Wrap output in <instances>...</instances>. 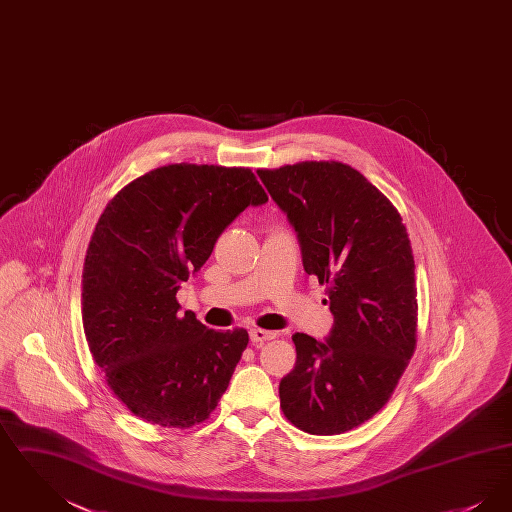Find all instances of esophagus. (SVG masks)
I'll return each mask as SVG.
<instances>
[{
  "instance_id": "obj_1",
  "label": "esophagus",
  "mask_w": 512,
  "mask_h": 512,
  "mask_svg": "<svg viewBox=\"0 0 512 512\" xmlns=\"http://www.w3.org/2000/svg\"><path fill=\"white\" fill-rule=\"evenodd\" d=\"M249 338L253 341V345H259V343H263V341L274 340L276 334H274V332H268V330H263V328H251V330H249Z\"/></svg>"
}]
</instances>
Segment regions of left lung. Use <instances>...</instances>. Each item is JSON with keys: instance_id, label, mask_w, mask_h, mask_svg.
<instances>
[{"instance_id": "obj_1", "label": "left lung", "mask_w": 512, "mask_h": 512, "mask_svg": "<svg viewBox=\"0 0 512 512\" xmlns=\"http://www.w3.org/2000/svg\"><path fill=\"white\" fill-rule=\"evenodd\" d=\"M257 172L288 213L305 272L326 286L334 315L328 340L293 336L297 361L280 382V409L307 434H343L390 401L413 357L418 303L407 226L386 195L340 161Z\"/></svg>"}]
</instances>
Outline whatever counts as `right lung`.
I'll list each match as a JSON object with an SVG mask.
<instances>
[{"mask_svg": "<svg viewBox=\"0 0 512 512\" xmlns=\"http://www.w3.org/2000/svg\"><path fill=\"white\" fill-rule=\"evenodd\" d=\"M245 167L174 163L126 184L101 213L82 272V324L124 407L149 424L205 422L240 363L244 328L178 315L176 292L245 207L267 203Z\"/></svg>", "mask_w": 512, "mask_h": 512, "instance_id": "1", "label": "right lung"}]
</instances>
